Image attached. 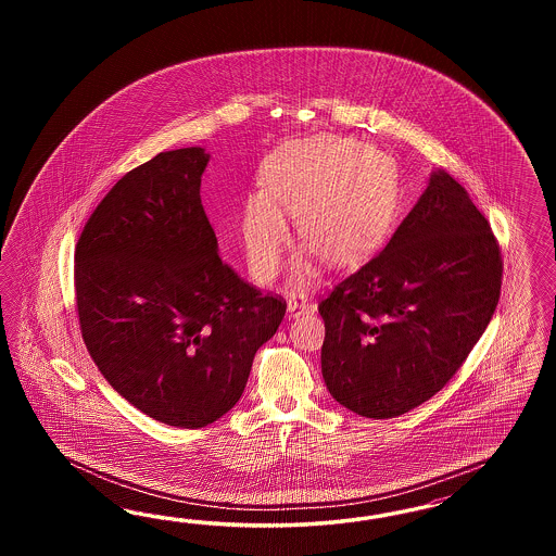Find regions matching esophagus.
<instances>
[{"label": "esophagus", "instance_id": "obj_1", "mask_svg": "<svg viewBox=\"0 0 556 556\" xmlns=\"http://www.w3.org/2000/svg\"><path fill=\"white\" fill-rule=\"evenodd\" d=\"M316 307V303L309 302V300H305V298H293V300H289L287 302V312L295 318V316H300L303 312H312Z\"/></svg>", "mask_w": 556, "mask_h": 556}]
</instances>
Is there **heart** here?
Masks as SVG:
<instances>
[{
    "label": "heart",
    "instance_id": "obj_1",
    "mask_svg": "<svg viewBox=\"0 0 556 556\" xmlns=\"http://www.w3.org/2000/svg\"><path fill=\"white\" fill-rule=\"evenodd\" d=\"M263 195L244 207L240 235L249 263L273 279L291 240L287 216L307 242L293 279L316 275V258L342 267L361 261L388 235L395 210V175L388 159L353 140L316 138L270 156L258 173Z\"/></svg>",
    "mask_w": 556,
    "mask_h": 556
}]
</instances>
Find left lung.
Masks as SVG:
<instances>
[{
	"label": "left lung",
	"instance_id": "obj_1",
	"mask_svg": "<svg viewBox=\"0 0 556 556\" xmlns=\"http://www.w3.org/2000/svg\"><path fill=\"white\" fill-rule=\"evenodd\" d=\"M502 277L488 218L465 187L434 170L388 247L318 305L330 395L375 420L428 402L485 332Z\"/></svg>",
	"mask_w": 556,
	"mask_h": 556
}]
</instances>
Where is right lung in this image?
<instances>
[{"mask_svg": "<svg viewBox=\"0 0 556 556\" xmlns=\"http://www.w3.org/2000/svg\"><path fill=\"white\" fill-rule=\"evenodd\" d=\"M207 161L191 147L128 170L75 247L77 314L93 363L142 414L191 430L235 407L287 307L222 263L200 198Z\"/></svg>", "mask_w": 556, "mask_h": 556, "instance_id": "right-lung-1", "label": "right lung"}]
</instances>
